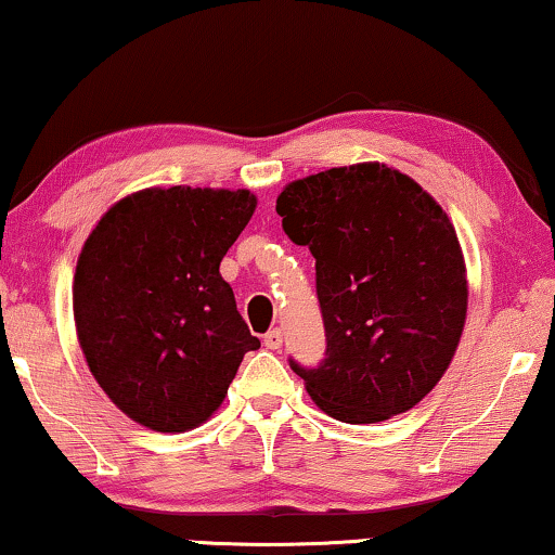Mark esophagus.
<instances>
[{"label": "esophagus", "mask_w": 555, "mask_h": 555, "mask_svg": "<svg viewBox=\"0 0 555 555\" xmlns=\"http://www.w3.org/2000/svg\"><path fill=\"white\" fill-rule=\"evenodd\" d=\"M264 346H268L270 351H278V348L283 346V331L272 328V331L264 333Z\"/></svg>", "instance_id": "34e87169"}]
</instances>
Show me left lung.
<instances>
[{
	"label": "left lung",
	"instance_id": "obj_1",
	"mask_svg": "<svg viewBox=\"0 0 555 555\" xmlns=\"http://www.w3.org/2000/svg\"><path fill=\"white\" fill-rule=\"evenodd\" d=\"M278 215L315 257L325 359L291 369L325 414L376 424L444 376L467 315V272L442 207L406 173L366 162L287 184Z\"/></svg>",
	"mask_w": 555,
	"mask_h": 555
}]
</instances>
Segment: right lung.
<instances>
[{"label": "right lung", "mask_w": 555, "mask_h": 555, "mask_svg": "<svg viewBox=\"0 0 555 555\" xmlns=\"http://www.w3.org/2000/svg\"><path fill=\"white\" fill-rule=\"evenodd\" d=\"M255 207L247 189H141L82 245L73 280L80 348L108 399L143 427H199L260 348L219 275Z\"/></svg>", "instance_id": "add662e5"}]
</instances>
